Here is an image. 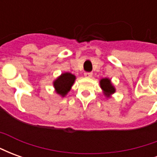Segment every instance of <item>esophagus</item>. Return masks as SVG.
<instances>
[{"instance_id":"1","label":"esophagus","mask_w":157,"mask_h":157,"mask_svg":"<svg viewBox=\"0 0 157 157\" xmlns=\"http://www.w3.org/2000/svg\"><path fill=\"white\" fill-rule=\"evenodd\" d=\"M86 77H87V78H90V77H92V72H86L85 74H84Z\"/></svg>"}]
</instances>
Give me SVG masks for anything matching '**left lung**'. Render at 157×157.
Returning <instances> with one entry per match:
<instances>
[{"mask_svg": "<svg viewBox=\"0 0 157 157\" xmlns=\"http://www.w3.org/2000/svg\"><path fill=\"white\" fill-rule=\"evenodd\" d=\"M100 86L104 92L106 97H110L115 92V87L113 86L111 80L109 78H102L100 81Z\"/></svg>", "mask_w": 157, "mask_h": 157, "instance_id": "left-lung-1", "label": "left lung"}]
</instances>
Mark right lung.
I'll return each mask as SVG.
<instances>
[{
    "label": "right lung",
    "instance_id": "add662e5",
    "mask_svg": "<svg viewBox=\"0 0 157 157\" xmlns=\"http://www.w3.org/2000/svg\"><path fill=\"white\" fill-rule=\"evenodd\" d=\"M75 80V76L71 73L65 72L53 82L55 92L61 97H65L71 88Z\"/></svg>",
    "mask_w": 157,
    "mask_h": 157
}]
</instances>
